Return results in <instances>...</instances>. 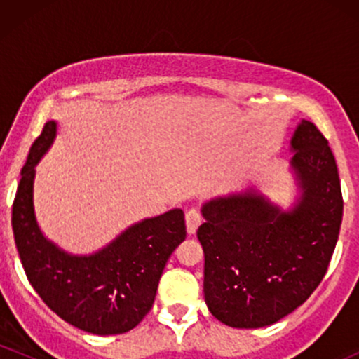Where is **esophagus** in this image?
Instances as JSON below:
<instances>
[{
  "label": "esophagus",
  "mask_w": 359,
  "mask_h": 359,
  "mask_svg": "<svg viewBox=\"0 0 359 359\" xmlns=\"http://www.w3.org/2000/svg\"><path fill=\"white\" fill-rule=\"evenodd\" d=\"M185 222H187V233L194 234L201 226V222H203V216L196 209H189L187 214H185Z\"/></svg>",
  "instance_id": "34e87169"
}]
</instances>
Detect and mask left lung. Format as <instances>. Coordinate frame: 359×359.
<instances>
[{
	"label": "left lung",
	"instance_id": "8db88e82",
	"mask_svg": "<svg viewBox=\"0 0 359 359\" xmlns=\"http://www.w3.org/2000/svg\"><path fill=\"white\" fill-rule=\"evenodd\" d=\"M292 150L302 199L290 212L253 191L203 208L197 238L204 250V299L211 314L231 327L270 325L302 306L334 253L343 221L334 155L306 119Z\"/></svg>",
	"mask_w": 359,
	"mask_h": 359
}]
</instances>
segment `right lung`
Returning <instances> with one entry per match:
<instances>
[{
  "label": "right lung",
  "instance_id": "obj_1",
  "mask_svg": "<svg viewBox=\"0 0 359 359\" xmlns=\"http://www.w3.org/2000/svg\"><path fill=\"white\" fill-rule=\"evenodd\" d=\"M45 123L30 148L11 208V226L28 282L65 323L108 336L130 331L154 306L172 251L185 240L182 209L131 226L104 250L72 257L45 240L34 214L35 165L55 138Z\"/></svg>",
  "mask_w": 359,
  "mask_h": 359
}]
</instances>
